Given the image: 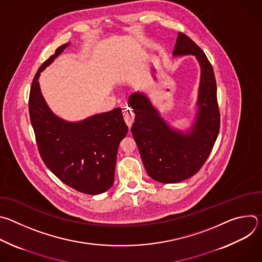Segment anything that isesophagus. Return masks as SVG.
I'll return each mask as SVG.
<instances>
[{"label":"esophagus","instance_id":"obj_1","mask_svg":"<svg viewBox=\"0 0 262 262\" xmlns=\"http://www.w3.org/2000/svg\"><path fill=\"white\" fill-rule=\"evenodd\" d=\"M123 118H124L126 124L128 125V127H130L133 122H134V119H135L134 112L130 108H125L123 111Z\"/></svg>","mask_w":262,"mask_h":262}]
</instances>
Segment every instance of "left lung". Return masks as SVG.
<instances>
[{
    "label": "left lung",
    "instance_id": "8db88e82",
    "mask_svg": "<svg viewBox=\"0 0 262 262\" xmlns=\"http://www.w3.org/2000/svg\"><path fill=\"white\" fill-rule=\"evenodd\" d=\"M195 55L201 66L199 111L190 135L172 130L149 99L140 93L129 96L136 117L132 134L147 174L163 183H174L195 175L208 159L220 132L216 83L203 51L182 32L178 33L174 56Z\"/></svg>",
    "mask_w": 262,
    "mask_h": 262
}]
</instances>
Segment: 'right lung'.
Returning <instances> with one entry per match:
<instances>
[{"label":"right lung","mask_w":262,"mask_h":262,"mask_svg":"<svg viewBox=\"0 0 262 262\" xmlns=\"http://www.w3.org/2000/svg\"><path fill=\"white\" fill-rule=\"evenodd\" d=\"M68 45L59 47L37 70L29 96L30 120L46 166L70 188L97 195L114 183L118 146L128 127L120 107L78 123L66 122L52 113L37 80Z\"/></svg>","instance_id":"1"}]
</instances>
